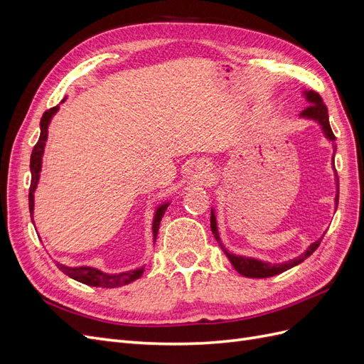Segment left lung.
<instances>
[{
    "label": "left lung",
    "mask_w": 364,
    "mask_h": 364,
    "mask_svg": "<svg viewBox=\"0 0 364 364\" xmlns=\"http://www.w3.org/2000/svg\"><path fill=\"white\" fill-rule=\"evenodd\" d=\"M304 95H305V100L310 103V106H308L306 109H304V111L301 112V117L302 118H308V119H314L316 123L321 124L325 138L328 141L333 142V147H334V151H336V149H337L334 146L336 136L333 134L331 126H329L328 109L323 105L322 97L318 95L317 92H314V91H304ZM333 167H334V156H333ZM334 170H336V167H334ZM336 186H337L336 208H337V205H338V178H337V173H336ZM211 230H213V234H214V237L217 240V243L220 245V247L223 249V252L226 253V257L229 258V261L234 266V269L240 274H243V277H246V278H270V277H274V274H279V273H282L285 270H289V269L297 266V264H301L305 258H308V257L311 255V253L318 247V245H321V241L323 238V235H322L317 241H314V243L310 245V247H308L302 253V255H299L297 258H293V259L285 261V262H279V264H272V262H266V261H261V259H257V258L235 255V253L228 252L225 249V246L222 245V240H220V235H218L217 220H215L214 209H211Z\"/></svg>",
    "instance_id": "left-lung-1"
}]
</instances>
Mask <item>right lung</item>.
<instances>
[{
  "mask_svg": "<svg viewBox=\"0 0 364 364\" xmlns=\"http://www.w3.org/2000/svg\"><path fill=\"white\" fill-rule=\"evenodd\" d=\"M59 111V106L48 109L47 112H43L41 118V135L36 142L35 149L31 151V158H30V171H31V183H30V191H28V209H30V215L33 217V209H35V191L39 182V176H41V168H42V155H43V149H46V141L48 138V126L53 115ZM168 202H165L156 208L155 218H153V240L156 241V235L159 230L161 220L165 214V209L168 208ZM35 222V220H33ZM35 225V223H33ZM58 269H60L65 274H68L70 278L79 281L86 285H92V287H103V289H115L121 287V285H126L134 282L138 279L142 272H144V267H139L135 270H129V272H121V273H105L102 270H98L95 267L90 266H79V267H70L65 266V264L58 262Z\"/></svg>",
  "mask_w": 364,
  "mask_h": 364,
  "instance_id": "add662e5",
  "label": "right lung"
}]
</instances>
